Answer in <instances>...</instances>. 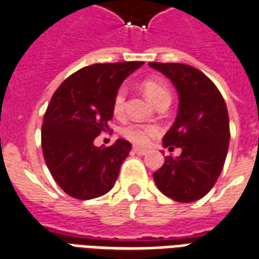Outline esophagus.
<instances>
[{"instance_id": "34e87169", "label": "esophagus", "mask_w": 259, "mask_h": 259, "mask_svg": "<svg viewBox=\"0 0 259 259\" xmlns=\"http://www.w3.org/2000/svg\"><path fill=\"white\" fill-rule=\"evenodd\" d=\"M133 152H134V153H136V155L144 156V155H145V153H147V149H143V148L134 147V148H133Z\"/></svg>"}]
</instances>
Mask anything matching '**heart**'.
Wrapping results in <instances>:
<instances>
[{"mask_svg": "<svg viewBox=\"0 0 259 259\" xmlns=\"http://www.w3.org/2000/svg\"><path fill=\"white\" fill-rule=\"evenodd\" d=\"M141 88L155 106L163 102H171V91L168 85L160 78H147L141 82ZM125 100L126 90L121 87L116 90L112 99V112L116 116L123 114ZM159 133H160V129L156 125H143V123H129L121 130V134L126 140H129L138 147H145L151 141V138L156 137Z\"/></svg>", "mask_w": 259, "mask_h": 259, "instance_id": "heart-1", "label": "heart"}]
</instances>
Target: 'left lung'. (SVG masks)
Returning <instances> with one entry per match:
<instances>
[{
    "label": "left lung",
    "mask_w": 259,
    "mask_h": 259,
    "mask_svg": "<svg viewBox=\"0 0 259 259\" xmlns=\"http://www.w3.org/2000/svg\"><path fill=\"white\" fill-rule=\"evenodd\" d=\"M168 77L179 94L172 127L163 137L164 147L181 148L178 157L167 156L153 174L156 186L178 202L202 198L214 186L230 144V119L220 91L208 76L185 64L151 62Z\"/></svg>",
    "instance_id": "left-lung-1"
}]
</instances>
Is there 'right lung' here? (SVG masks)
I'll use <instances>...</instances> for the list:
<instances>
[{
  "instance_id": "1",
  "label": "right lung",
  "mask_w": 259,
  "mask_h": 259,
  "mask_svg": "<svg viewBox=\"0 0 259 259\" xmlns=\"http://www.w3.org/2000/svg\"><path fill=\"white\" fill-rule=\"evenodd\" d=\"M138 61L95 64L64 80L51 96L42 125V151L58 186L73 198L92 200L111 190L132 144L96 148L94 140L110 130L112 99Z\"/></svg>"
}]
</instances>
